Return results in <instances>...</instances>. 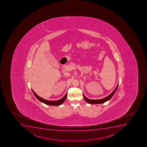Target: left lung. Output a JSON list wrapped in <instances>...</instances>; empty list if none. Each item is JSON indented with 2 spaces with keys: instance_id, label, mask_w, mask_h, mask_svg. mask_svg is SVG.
Instances as JSON below:
<instances>
[{
  "instance_id": "left-lung-1",
  "label": "left lung",
  "mask_w": 147,
  "mask_h": 147,
  "mask_svg": "<svg viewBox=\"0 0 147 147\" xmlns=\"http://www.w3.org/2000/svg\"><path fill=\"white\" fill-rule=\"evenodd\" d=\"M118 85H119V84H118L116 87L115 89L114 90V91L113 92H111L109 95L104 98L103 99H99V100H90V99H88L86 97L84 96V95L83 94L84 99L86 100V102L87 103H90V104H101V103H104V102H107V101L111 99V97L113 96V95L114 94V93H115L117 89L118 88Z\"/></svg>"
}]
</instances>
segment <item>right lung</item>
I'll return each mask as SVG.
<instances>
[{
	"label": "right lung",
	"mask_w": 147,
	"mask_h": 147,
	"mask_svg": "<svg viewBox=\"0 0 147 147\" xmlns=\"http://www.w3.org/2000/svg\"><path fill=\"white\" fill-rule=\"evenodd\" d=\"M32 91L33 92V93L34 94V96H36V98L39 101L45 103V104H47V105H49L52 106H59L61 104L65 102L66 97H67V92H66V94L62 98V99H60L59 100H45L43 98L40 97L39 96H38L35 92L34 91H33V90L32 89Z\"/></svg>",
	"instance_id": "right-lung-1"
}]
</instances>
